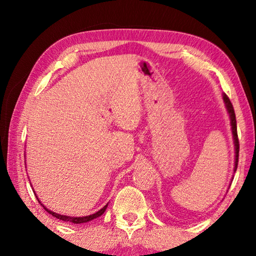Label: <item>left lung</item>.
<instances>
[{
  "mask_svg": "<svg viewBox=\"0 0 256 256\" xmlns=\"http://www.w3.org/2000/svg\"><path fill=\"white\" fill-rule=\"evenodd\" d=\"M224 105H226L227 112L229 114V118H230V125H232V138H234V144H235V167H234V172L237 170L238 164V154H240V141H238V136H237V124H236V115L235 110H234L232 104L229 100L226 94H224Z\"/></svg>",
  "mask_w": 256,
  "mask_h": 256,
  "instance_id": "8db88e82",
  "label": "left lung"
}]
</instances>
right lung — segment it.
Instances as JSON below:
<instances>
[{
	"label": "right lung",
	"mask_w": 256,
	"mask_h": 256,
	"mask_svg": "<svg viewBox=\"0 0 256 256\" xmlns=\"http://www.w3.org/2000/svg\"><path fill=\"white\" fill-rule=\"evenodd\" d=\"M34 196H36V194H34ZM36 198H37V196H36ZM38 202L40 203V204L42 206V208H44V209H45L47 212H48V214H50L52 216H55V218H58V219H60V220H63V222H72V224H84V222H92V220L98 218V216H100L104 214V212L106 211V208H107V206H108V204H106L105 206L102 208V209H100L99 211H97L96 214H94L86 216H70L58 214H56V212H53V211L48 210V209H47V208H46L44 204H42V203L40 201V198H38Z\"/></svg>",
	"instance_id": "1"
}]
</instances>
